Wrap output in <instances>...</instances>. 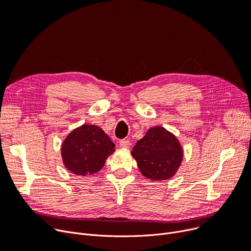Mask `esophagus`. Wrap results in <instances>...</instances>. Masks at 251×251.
<instances>
[{"mask_svg":"<svg viewBox=\"0 0 251 251\" xmlns=\"http://www.w3.org/2000/svg\"><path fill=\"white\" fill-rule=\"evenodd\" d=\"M129 145H130V143H129L128 140L124 139V140H121V142H119V146H121L122 148H128Z\"/></svg>","mask_w":251,"mask_h":251,"instance_id":"1","label":"esophagus"}]
</instances>
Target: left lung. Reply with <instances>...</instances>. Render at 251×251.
<instances>
[{
	"label": "left lung",
	"instance_id": "obj_1",
	"mask_svg": "<svg viewBox=\"0 0 251 251\" xmlns=\"http://www.w3.org/2000/svg\"><path fill=\"white\" fill-rule=\"evenodd\" d=\"M132 155L143 176L153 181H162L176 174L183 159V150L173 134L161 126H155L137 142Z\"/></svg>",
	"mask_w": 251,
	"mask_h": 251
}]
</instances>
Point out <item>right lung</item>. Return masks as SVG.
Here are the masks:
<instances>
[{"label":"right lung","instance_id":"obj_1","mask_svg":"<svg viewBox=\"0 0 251 251\" xmlns=\"http://www.w3.org/2000/svg\"><path fill=\"white\" fill-rule=\"evenodd\" d=\"M114 143L97 126L83 125L65 139L61 153L66 168L75 175L87 176L99 172L105 160L114 152Z\"/></svg>","mask_w":251,"mask_h":251}]
</instances>
